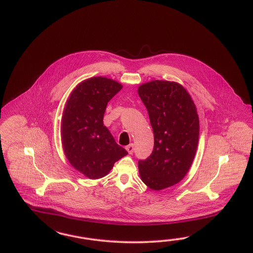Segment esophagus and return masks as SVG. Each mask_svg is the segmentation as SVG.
Here are the masks:
<instances>
[{"instance_id":"obj_1","label":"esophagus","mask_w":253,"mask_h":253,"mask_svg":"<svg viewBox=\"0 0 253 253\" xmlns=\"http://www.w3.org/2000/svg\"><path fill=\"white\" fill-rule=\"evenodd\" d=\"M126 150L128 152V154L131 155V154H133V152H134V144H129V145H127V146L126 147Z\"/></svg>"}]
</instances>
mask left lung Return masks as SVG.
<instances>
[{
  "label": "left lung",
  "mask_w": 253,
  "mask_h": 253,
  "mask_svg": "<svg viewBox=\"0 0 253 253\" xmlns=\"http://www.w3.org/2000/svg\"><path fill=\"white\" fill-rule=\"evenodd\" d=\"M138 94L154 131V151L139 161V177L160 191L185 177L196 155L199 118L187 90L177 82L154 80L140 84Z\"/></svg>",
  "instance_id": "1"
}]
</instances>
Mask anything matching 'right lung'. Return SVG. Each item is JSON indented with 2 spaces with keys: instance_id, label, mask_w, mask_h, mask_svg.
Segmentation results:
<instances>
[{
  "instance_id": "add662e5",
  "label": "right lung",
  "mask_w": 253,
  "mask_h": 253,
  "mask_svg": "<svg viewBox=\"0 0 253 253\" xmlns=\"http://www.w3.org/2000/svg\"><path fill=\"white\" fill-rule=\"evenodd\" d=\"M122 87L111 78L91 77L79 83L66 101L61 118L63 151L70 164L88 179L105 177L127 155L103 125L108 102Z\"/></svg>"
}]
</instances>
